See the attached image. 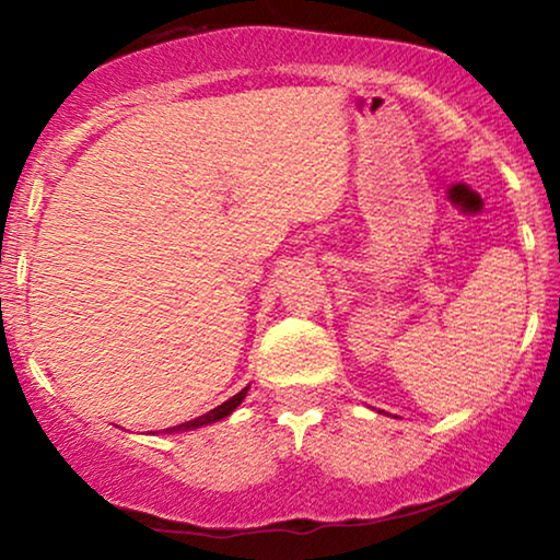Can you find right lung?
<instances>
[{
  "label": "right lung",
  "mask_w": 560,
  "mask_h": 560,
  "mask_svg": "<svg viewBox=\"0 0 560 560\" xmlns=\"http://www.w3.org/2000/svg\"><path fill=\"white\" fill-rule=\"evenodd\" d=\"M249 387H244L242 393H236L234 397H229L226 402H221L219 408H213L206 412V416H198L194 420H188V423H180V425H173V428H165V433H178V431H194V428H201V425H209V423H217V420L226 418L229 412H232L236 405H240L244 400V395H247Z\"/></svg>",
  "instance_id": "right-lung-1"
}]
</instances>
